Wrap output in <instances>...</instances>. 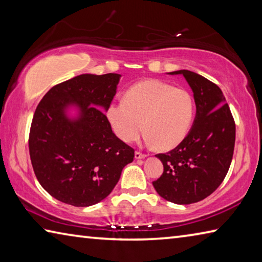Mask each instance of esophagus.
Returning <instances> with one entry per match:
<instances>
[{
	"instance_id": "esophagus-1",
	"label": "esophagus",
	"mask_w": 262,
	"mask_h": 262,
	"mask_svg": "<svg viewBox=\"0 0 262 262\" xmlns=\"http://www.w3.org/2000/svg\"><path fill=\"white\" fill-rule=\"evenodd\" d=\"M145 157H147V155H145V154H142L140 151H135V158L136 159H143Z\"/></svg>"
}]
</instances>
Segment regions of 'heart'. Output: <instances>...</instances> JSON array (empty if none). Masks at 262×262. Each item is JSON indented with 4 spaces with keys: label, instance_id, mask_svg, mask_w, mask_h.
<instances>
[{
    "label": "heart",
    "instance_id": "1",
    "mask_svg": "<svg viewBox=\"0 0 262 262\" xmlns=\"http://www.w3.org/2000/svg\"><path fill=\"white\" fill-rule=\"evenodd\" d=\"M111 129L126 143L135 142L144 129L149 143L158 149L176 148L188 134L194 117V100L185 89L159 79H144L132 85L125 99L106 107Z\"/></svg>",
    "mask_w": 262,
    "mask_h": 262
}]
</instances>
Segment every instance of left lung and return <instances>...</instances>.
Listing matches in <instances>:
<instances>
[{"label": "left lung", "instance_id": "left-lung-1", "mask_svg": "<svg viewBox=\"0 0 262 262\" xmlns=\"http://www.w3.org/2000/svg\"><path fill=\"white\" fill-rule=\"evenodd\" d=\"M168 74L185 77L193 91L196 114L178 147L156 155L164 172L152 185L165 200L190 205L209 196L224 180L233 156L236 126L216 84L185 69Z\"/></svg>", "mask_w": 262, "mask_h": 262}]
</instances>
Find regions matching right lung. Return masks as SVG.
I'll list each match as a JSON object with an SVG mask.
<instances>
[{
	"label": "right lung",
	"instance_id": "1",
	"mask_svg": "<svg viewBox=\"0 0 262 262\" xmlns=\"http://www.w3.org/2000/svg\"><path fill=\"white\" fill-rule=\"evenodd\" d=\"M120 74H82L53 86L35 110L29 149L35 177L53 198L89 207L107 196L134 149L115 136L106 107Z\"/></svg>",
	"mask_w": 262,
	"mask_h": 262
}]
</instances>
